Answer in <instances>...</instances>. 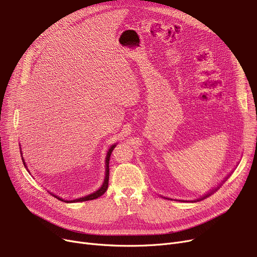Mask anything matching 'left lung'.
<instances>
[{
  "label": "left lung",
  "mask_w": 257,
  "mask_h": 257,
  "mask_svg": "<svg viewBox=\"0 0 257 257\" xmlns=\"http://www.w3.org/2000/svg\"><path fill=\"white\" fill-rule=\"evenodd\" d=\"M211 193H212V192H211ZM209 195H210V194H207V195H206V196H209ZM204 198H205V197H204Z\"/></svg>",
  "instance_id": "1"
}]
</instances>
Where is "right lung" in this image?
Returning <instances> with one entry per match:
<instances>
[{
	"label": "right lung",
	"mask_w": 257,
	"mask_h": 257,
	"mask_svg": "<svg viewBox=\"0 0 257 257\" xmlns=\"http://www.w3.org/2000/svg\"><path fill=\"white\" fill-rule=\"evenodd\" d=\"M116 146V145H113V146H111V148L109 149V151H108V153H107V158H106V176H105V181H104V184H103V186L98 189L97 191H95L94 193H92V194H89V195H87V196H84V197H81V198H77V199H73V200H70V202H67V203H76V202H86V200H92V199H95V198H97V197H99V196H102L105 192H106V190H107V188H108V181H109V160H110V155H111V153H112V151H113V149H114V147ZM23 160V159H22ZM24 165H25V163H24ZM53 195V194H52ZM55 198H58V199H60V200H62V202H64V199H62V198H60V197H58V196H55V195H53Z\"/></svg>",
	"instance_id": "1"
}]
</instances>
